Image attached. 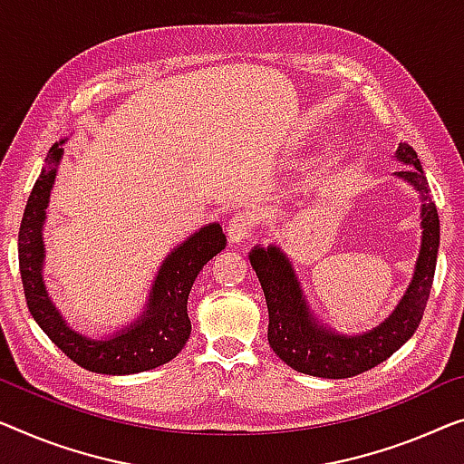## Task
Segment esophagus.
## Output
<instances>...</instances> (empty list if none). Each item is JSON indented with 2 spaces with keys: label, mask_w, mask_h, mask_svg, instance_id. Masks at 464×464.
I'll list each match as a JSON object with an SVG mask.
<instances>
[{
  "label": "esophagus",
  "mask_w": 464,
  "mask_h": 464,
  "mask_svg": "<svg viewBox=\"0 0 464 464\" xmlns=\"http://www.w3.org/2000/svg\"><path fill=\"white\" fill-rule=\"evenodd\" d=\"M254 220H256L254 214L250 212L235 214V217L229 220V225H227V235H229L231 244H239V241L252 237Z\"/></svg>",
  "instance_id": "esophagus-1"
}]
</instances>
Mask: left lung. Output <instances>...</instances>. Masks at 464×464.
Returning <instances> with one entry per match:
<instances>
[{"label":"left lung","instance_id":"8db88e82","mask_svg":"<svg viewBox=\"0 0 464 464\" xmlns=\"http://www.w3.org/2000/svg\"><path fill=\"white\" fill-rule=\"evenodd\" d=\"M396 158L411 164L396 177L420 193V252L404 298L379 327L358 335L335 334L310 310L292 262L279 246L250 252V265L258 276L268 308V343L283 362L304 375L345 379L361 375L383 362L411 340L423 319L433 285L440 247V217L430 198V183L411 145L400 143Z\"/></svg>","mask_w":464,"mask_h":464}]
</instances>
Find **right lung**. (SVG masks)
<instances>
[{
    "label": "right lung",
    "instance_id": "right-lung-1",
    "mask_svg": "<svg viewBox=\"0 0 464 464\" xmlns=\"http://www.w3.org/2000/svg\"><path fill=\"white\" fill-rule=\"evenodd\" d=\"M62 143L64 140L52 145L44 170L37 183L33 185L23 223H20L18 265L26 306L45 335L82 369L102 372V375H130V372L156 369L172 361L189 340L191 321L188 316V298L191 285L206 262L225 250L227 237L223 227L218 223L202 227L166 256L140 319L106 340H92V337L81 335L62 319L58 308L47 295L44 275H41L45 258V210L50 204L55 169L64 154Z\"/></svg>",
    "mask_w": 464,
    "mask_h": 464
}]
</instances>
